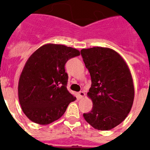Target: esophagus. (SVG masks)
<instances>
[{"mask_svg": "<svg viewBox=\"0 0 150 150\" xmlns=\"http://www.w3.org/2000/svg\"><path fill=\"white\" fill-rule=\"evenodd\" d=\"M78 95H79V98H83V97L85 96V92L83 91H80L79 93H78Z\"/></svg>", "mask_w": 150, "mask_h": 150, "instance_id": "1", "label": "esophagus"}]
</instances>
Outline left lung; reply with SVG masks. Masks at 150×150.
<instances>
[{"label":"left lung","mask_w":150,"mask_h":150,"mask_svg":"<svg viewBox=\"0 0 150 150\" xmlns=\"http://www.w3.org/2000/svg\"><path fill=\"white\" fill-rule=\"evenodd\" d=\"M80 52L91 76L87 95L93 104L91 112L83 116L95 129L108 131L124 121L132 109L134 98L132 74L121 55L111 49L97 46Z\"/></svg>","instance_id":"1"}]
</instances>
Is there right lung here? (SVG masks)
<instances>
[{
  "label": "right lung",
  "instance_id": "obj_1",
  "mask_svg": "<svg viewBox=\"0 0 150 150\" xmlns=\"http://www.w3.org/2000/svg\"><path fill=\"white\" fill-rule=\"evenodd\" d=\"M79 55V50L72 47L49 43L29 57L19 77L18 94L22 111L30 121L52 123L76 100L67 91L64 66L69 59Z\"/></svg>",
  "mask_w": 150,
  "mask_h": 150
}]
</instances>
